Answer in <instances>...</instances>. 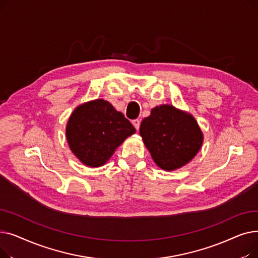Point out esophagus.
I'll return each instance as SVG.
<instances>
[{
	"label": "esophagus",
	"instance_id": "esophagus-1",
	"mask_svg": "<svg viewBox=\"0 0 258 258\" xmlns=\"http://www.w3.org/2000/svg\"><path fill=\"white\" fill-rule=\"evenodd\" d=\"M132 123H133V125L135 126V128H136L137 131L139 130V127H140V120H139V119H135V120H133V121H132Z\"/></svg>",
	"mask_w": 258,
	"mask_h": 258
}]
</instances>
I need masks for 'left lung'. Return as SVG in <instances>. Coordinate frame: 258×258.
Returning <instances> with one entry per match:
<instances>
[{"label": "left lung", "mask_w": 258, "mask_h": 258, "mask_svg": "<svg viewBox=\"0 0 258 258\" xmlns=\"http://www.w3.org/2000/svg\"><path fill=\"white\" fill-rule=\"evenodd\" d=\"M140 136L155 163L167 171L188 164L204 141L195 117L171 104L152 108L141 122Z\"/></svg>", "instance_id": "1"}]
</instances>
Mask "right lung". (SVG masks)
<instances>
[{"label":"right lung","mask_w":258,"mask_h":258,"mask_svg":"<svg viewBox=\"0 0 258 258\" xmlns=\"http://www.w3.org/2000/svg\"><path fill=\"white\" fill-rule=\"evenodd\" d=\"M136 128L106 100L79 104L66 126L68 144L74 156L89 167H100Z\"/></svg>","instance_id":"add662e5"}]
</instances>
